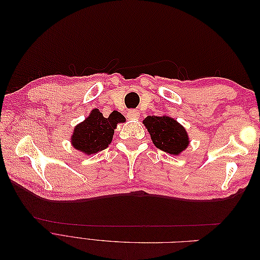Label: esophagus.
Wrapping results in <instances>:
<instances>
[{"instance_id":"esophagus-1","label":"esophagus","mask_w":260,"mask_h":260,"mask_svg":"<svg viewBox=\"0 0 260 260\" xmlns=\"http://www.w3.org/2000/svg\"><path fill=\"white\" fill-rule=\"evenodd\" d=\"M127 116L128 118H130V119H137V118L140 117V113L136 111V109H130V111L127 113Z\"/></svg>"}]
</instances>
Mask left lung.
Here are the masks:
<instances>
[{
  "instance_id": "8db88e82",
  "label": "left lung",
  "mask_w": 260,
  "mask_h": 260,
  "mask_svg": "<svg viewBox=\"0 0 260 260\" xmlns=\"http://www.w3.org/2000/svg\"><path fill=\"white\" fill-rule=\"evenodd\" d=\"M156 147L171 155H179L188 145L185 129L168 116H148L143 121Z\"/></svg>"
}]
</instances>
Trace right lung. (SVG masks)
I'll return each mask as SVG.
<instances>
[{
  "label": "right lung",
  "instance_id": "add662e5",
  "mask_svg": "<svg viewBox=\"0 0 260 260\" xmlns=\"http://www.w3.org/2000/svg\"><path fill=\"white\" fill-rule=\"evenodd\" d=\"M123 121L125 119L120 113L114 111L105 118L99 109H93L90 116L75 128L73 145L88 155L95 154L111 144L117 123Z\"/></svg>",
  "mask_w": 260,
  "mask_h": 260
}]
</instances>
